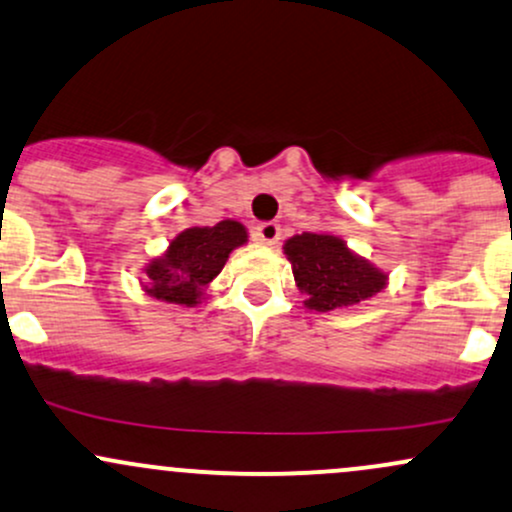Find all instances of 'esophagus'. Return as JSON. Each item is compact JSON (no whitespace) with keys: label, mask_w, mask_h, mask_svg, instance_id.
<instances>
[{"label":"esophagus","mask_w":512,"mask_h":512,"mask_svg":"<svg viewBox=\"0 0 512 512\" xmlns=\"http://www.w3.org/2000/svg\"><path fill=\"white\" fill-rule=\"evenodd\" d=\"M252 235H255V240H260V243L277 245L279 235H282V228H279V223L265 221V223H257L255 230H252Z\"/></svg>","instance_id":"1"}]
</instances>
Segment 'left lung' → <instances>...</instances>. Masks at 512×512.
Segmentation results:
<instances>
[{"instance_id": "left-lung-1", "label": "left lung", "mask_w": 512, "mask_h": 512, "mask_svg": "<svg viewBox=\"0 0 512 512\" xmlns=\"http://www.w3.org/2000/svg\"><path fill=\"white\" fill-rule=\"evenodd\" d=\"M296 286L311 311L328 313L369 301L386 286V274L355 255L338 235L301 233L284 243Z\"/></svg>"}]
</instances>
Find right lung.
<instances>
[{
  "label": "right lung",
  "instance_id": "add662e5",
  "mask_svg": "<svg viewBox=\"0 0 512 512\" xmlns=\"http://www.w3.org/2000/svg\"><path fill=\"white\" fill-rule=\"evenodd\" d=\"M247 243V230L238 221H221L216 226L187 228L172 240L165 255L145 267L148 291L153 299L196 306L206 286L221 274L228 255Z\"/></svg>",
  "mask_w": 512,
  "mask_h": 512
}]
</instances>
